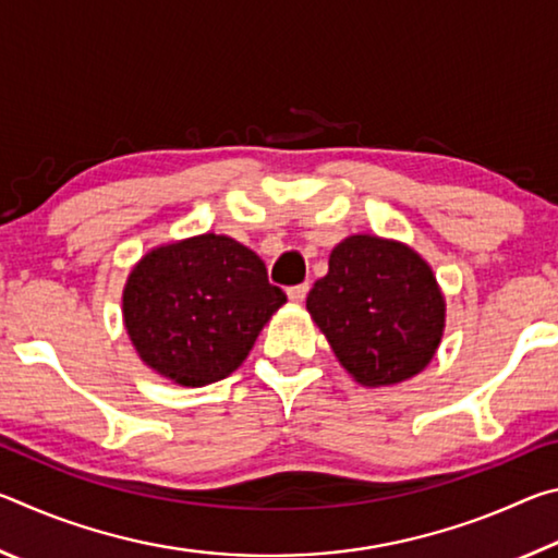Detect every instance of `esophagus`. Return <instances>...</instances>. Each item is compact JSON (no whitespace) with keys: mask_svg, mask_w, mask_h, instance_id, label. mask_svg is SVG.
I'll return each mask as SVG.
<instances>
[{"mask_svg":"<svg viewBox=\"0 0 558 558\" xmlns=\"http://www.w3.org/2000/svg\"><path fill=\"white\" fill-rule=\"evenodd\" d=\"M307 290H310L307 282H302V286H292V288H288V298L292 302H302L307 298Z\"/></svg>","mask_w":558,"mask_h":558,"instance_id":"obj_1","label":"esophagus"}]
</instances>
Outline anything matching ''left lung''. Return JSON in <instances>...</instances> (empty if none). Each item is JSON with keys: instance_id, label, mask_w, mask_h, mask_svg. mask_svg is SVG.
Here are the masks:
<instances>
[{"instance_id": "8db88e82", "label": "left lung", "mask_w": 558, "mask_h": 558, "mask_svg": "<svg viewBox=\"0 0 558 558\" xmlns=\"http://www.w3.org/2000/svg\"><path fill=\"white\" fill-rule=\"evenodd\" d=\"M307 310L339 364L364 386H391L428 366L446 327V300L426 260L379 235L335 245Z\"/></svg>"}]
</instances>
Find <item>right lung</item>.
Returning a JSON list of instances; mask_svg holds the SVG:
<instances>
[{"mask_svg":"<svg viewBox=\"0 0 558 558\" xmlns=\"http://www.w3.org/2000/svg\"><path fill=\"white\" fill-rule=\"evenodd\" d=\"M286 300L251 248L202 233L159 245L132 268L122 317L149 369L179 386H206L239 369Z\"/></svg>","mask_w":558,"mask_h":558,"instance_id":"add662e5","label":"right lung"}]
</instances>
